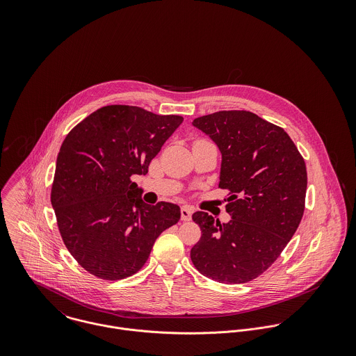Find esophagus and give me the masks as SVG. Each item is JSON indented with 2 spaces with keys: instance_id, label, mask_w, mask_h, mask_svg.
Masks as SVG:
<instances>
[{
  "instance_id": "34e87169",
  "label": "esophagus",
  "mask_w": 356,
  "mask_h": 356,
  "mask_svg": "<svg viewBox=\"0 0 356 356\" xmlns=\"http://www.w3.org/2000/svg\"><path fill=\"white\" fill-rule=\"evenodd\" d=\"M181 219L182 220H191L192 219V208L188 205H184L181 208Z\"/></svg>"
}]
</instances>
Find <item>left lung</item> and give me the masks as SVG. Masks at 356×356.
<instances>
[{"label":"left lung","mask_w":356,"mask_h":356,"mask_svg":"<svg viewBox=\"0 0 356 356\" xmlns=\"http://www.w3.org/2000/svg\"><path fill=\"white\" fill-rule=\"evenodd\" d=\"M222 153L219 188L230 222L203 211L192 248L195 267L220 284H245L281 254L305 213L307 170L288 133L250 111H219L193 120Z\"/></svg>","instance_id":"obj_1"}]
</instances>
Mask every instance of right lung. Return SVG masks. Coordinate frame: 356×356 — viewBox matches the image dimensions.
Segmentation results:
<instances>
[{"label":"right lung","instance_id":"right-lung-1","mask_svg":"<svg viewBox=\"0 0 356 356\" xmlns=\"http://www.w3.org/2000/svg\"><path fill=\"white\" fill-rule=\"evenodd\" d=\"M184 118L133 105H106L61 144L51 202L61 238L92 275L116 281L143 268L156 238L181 218L177 204L148 205L133 175L149 163Z\"/></svg>","mask_w":356,"mask_h":356}]
</instances>
